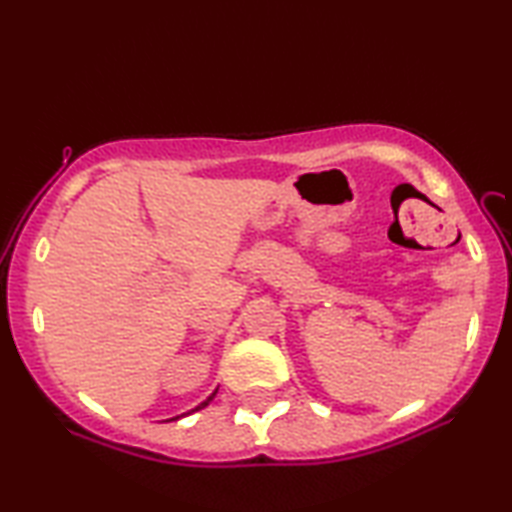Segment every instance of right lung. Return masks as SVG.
Returning a JSON list of instances; mask_svg holds the SVG:
<instances>
[{
  "label": "right lung",
  "instance_id": "add662e5",
  "mask_svg": "<svg viewBox=\"0 0 512 512\" xmlns=\"http://www.w3.org/2000/svg\"><path fill=\"white\" fill-rule=\"evenodd\" d=\"M216 391H219V388H214V393L212 395H207V400H203L201 404L196 406V409H192V411H187V413H180V415H176V418H169V420H180V418H185V415H189V413H194V411H201V409H205L207 404H210L212 400H214V395H216Z\"/></svg>",
  "mask_w": 512,
  "mask_h": 512
}]
</instances>
